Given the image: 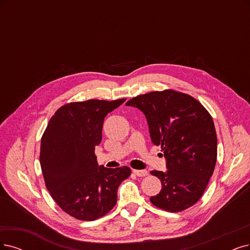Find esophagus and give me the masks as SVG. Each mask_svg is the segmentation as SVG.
<instances>
[{"mask_svg":"<svg viewBox=\"0 0 250 250\" xmlns=\"http://www.w3.org/2000/svg\"><path fill=\"white\" fill-rule=\"evenodd\" d=\"M133 173L139 177H144L148 175V172H147L146 170H133Z\"/></svg>","mask_w":250,"mask_h":250,"instance_id":"obj_1","label":"esophagus"}]
</instances>
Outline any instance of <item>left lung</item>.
Instances as JSON below:
<instances>
[{
  "instance_id": "8db88e82",
  "label": "left lung",
  "mask_w": 250,
  "mask_h": 250,
  "mask_svg": "<svg viewBox=\"0 0 250 250\" xmlns=\"http://www.w3.org/2000/svg\"><path fill=\"white\" fill-rule=\"evenodd\" d=\"M140 109L151 141L161 146L167 172L151 171L162 189L152 205L169 212L186 210L201 199L213 174L217 137L213 119L198 100L174 89L151 91L125 103Z\"/></svg>"
}]
</instances>
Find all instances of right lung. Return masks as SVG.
Listing matches in <instances>:
<instances>
[{"mask_svg": "<svg viewBox=\"0 0 250 250\" xmlns=\"http://www.w3.org/2000/svg\"><path fill=\"white\" fill-rule=\"evenodd\" d=\"M125 101L88 100L63 105L42 136L40 164L46 188L66 213L79 220L106 215L116 204L120 183L131 175L125 166H99L95 154L105 116Z\"/></svg>", "mask_w": 250, "mask_h": 250, "instance_id": "1", "label": "right lung"}]
</instances>
